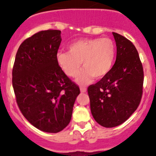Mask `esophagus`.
Returning <instances> with one entry per match:
<instances>
[{
    "instance_id": "obj_1",
    "label": "esophagus",
    "mask_w": 156,
    "mask_h": 156,
    "mask_svg": "<svg viewBox=\"0 0 156 156\" xmlns=\"http://www.w3.org/2000/svg\"><path fill=\"white\" fill-rule=\"evenodd\" d=\"M80 92L84 93V92H87V88H86V87H80Z\"/></svg>"
}]
</instances>
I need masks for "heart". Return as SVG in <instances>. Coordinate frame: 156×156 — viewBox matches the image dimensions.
I'll return each mask as SVG.
<instances>
[{"mask_svg": "<svg viewBox=\"0 0 156 156\" xmlns=\"http://www.w3.org/2000/svg\"><path fill=\"white\" fill-rule=\"evenodd\" d=\"M117 54L115 42L110 38H87L73 42L68 51H58L55 59L61 69L69 77H75L81 62L84 67L77 75L80 84L89 83L93 77L99 79L112 69Z\"/></svg>", "mask_w": 156, "mask_h": 156, "instance_id": "obj_1", "label": "heart"}]
</instances>
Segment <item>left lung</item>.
Listing matches in <instances>:
<instances>
[{
  "label": "left lung",
  "instance_id": "obj_1",
  "mask_svg": "<svg viewBox=\"0 0 156 156\" xmlns=\"http://www.w3.org/2000/svg\"><path fill=\"white\" fill-rule=\"evenodd\" d=\"M117 58L112 69L88 87L91 112L105 128L121 125L136 110L142 96L144 71L134 44L113 32Z\"/></svg>",
  "mask_w": 156,
  "mask_h": 156
}]
</instances>
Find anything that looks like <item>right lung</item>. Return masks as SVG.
<instances>
[{
	"instance_id": "right-lung-1",
	"label": "right lung",
	"mask_w": 156,
	"mask_h": 156,
	"mask_svg": "<svg viewBox=\"0 0 156 156\" xmlns=\"http://www.w3.org/2000/svg\"><path fill=\"white\" fill-rule=\"evenodd\" d=\"M61 31H42L20 45L12 69V86L23 115L32 125L58 133L71 120L80 89L55 59Z\"/></svg>"
}]
</instances>
